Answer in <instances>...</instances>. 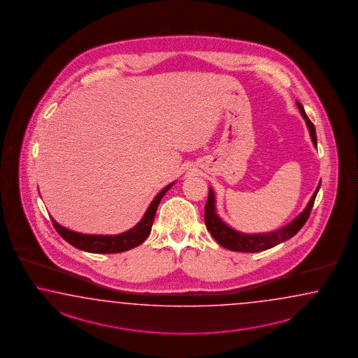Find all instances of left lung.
<instances>
[{
    "label": "left lung",
    "mask_w": 358,
    "mask_h": 358,
    "mask_svg": "<svg viewBox=\"0 0 358 358\" xmlns=\"http://www.w3.org/2000/svg\"><path fill=\"white\" fill-rule=\"evenodd\" d=\"M297 107L300 110V113L303 115L304 120H306L308 129L310 133V138L313 141L314 146H317V136H315V129H314L313 122L309 120V117L306 116L304 107L297 102ZM321 187V182L318 183L315 192H314L310 201L308 203L306 210H303L295 220H292L286 227H280L275 231L271 233H264V234H243L234 230L233 227L227 225L216 210V201H215V194L213 190L210 187V194H208V199L207 204L204 207V222L206 227L208 229L210 236L216 239L220 245H222L224 248L230 250V251H236V252H260L269 250L271 247L277 245V244L286 242L289 238L297 234V231L304 227L306 220L309 218L310 210L313 208L314 201L317 196V192Z\"/></svg>",
    "instance_id": "left-lung-1"
}]
</instances>
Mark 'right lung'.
Wrapping results in <instances>:
<instances>
[{"instance_id":"1","label":"right lung","mask_w":358,"mask_h":358,"mask_svg":"<svg viewBox=\"0 0 358 358\" xmlns=\"http://www.w3.org/2000/svg\"><path fill=\"white\" fill-rule=\"evenodd\" d=\"M175 185V182L169 183L162 192L157 194L154 201L150 203L148 210L145 212L143 217L141 218L140 222L136 227L122 233L117 236H93V234H81L72 231L70 229L59 225L54 218L52 217V225L58 234L73 247L79 248L81 251L90 253H119L131 250L141 243L145 242V239L150 236L152 222L155 218L157 206L162 201V198L166 195V192Z\"/></svg>"}]
</instances>
